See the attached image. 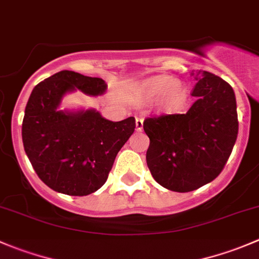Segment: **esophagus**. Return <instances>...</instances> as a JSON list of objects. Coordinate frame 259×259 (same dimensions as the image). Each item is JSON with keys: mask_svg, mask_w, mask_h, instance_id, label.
<instances>
[{"mask_svg": "<svg viewBox=\"0 0 259 259\" xmlns=\"http://www.w3.org/2000/svg\"><path fill=\"white\" fill-rule=\"evenodd\" d=\"M143 124H144L143 117H137V119H135V129H137V132H142Z\"/></svg>", "mask_w": 259, "mask_h": 259, "instance_id": "esophagus-1", "label": "esophagus"}]
</instances>
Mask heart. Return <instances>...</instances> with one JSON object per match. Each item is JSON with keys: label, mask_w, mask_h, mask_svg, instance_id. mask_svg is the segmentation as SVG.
Listing matches in <instances>:
<instances>
[{"label": "heart", "mask_w": 259, "mask_h": 259, "mask_svg": "<svg viewBox=\"0 0 259 259\" xmlns=\"http://www.w3.org/2000/svg\"><path fill=\"white\" fill-rule=\"evenodd\" d=\"M140 94L146 100H155L163 96L161 105L165 110H178L187 99L185 89L170 76H154L145 80Z\"/></svg>", "instance_id": "1"}]
</instances>
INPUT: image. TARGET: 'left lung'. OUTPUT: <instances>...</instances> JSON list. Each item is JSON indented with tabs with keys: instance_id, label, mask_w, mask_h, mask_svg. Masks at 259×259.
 Here are the masks:
<instances>
[{
	"instance_id": "obj_1",
	"label": "left lung",
	"mask_w": 259,
	"mask_h": 259,
	"mask_svg": "<svg viewBox=\"0 0 259 259\" xmlns=\"http://www.w3.org/2000/svg\"><path fill=\"white\" fill-rule=\"evenodd\" d=\"M197 100L185 114L144 120L150 139L146 164L169 190L192 192L221 174L238 135L236 95L227 81L208 71L193 72Z\"/></svg>"
}]
</instances>
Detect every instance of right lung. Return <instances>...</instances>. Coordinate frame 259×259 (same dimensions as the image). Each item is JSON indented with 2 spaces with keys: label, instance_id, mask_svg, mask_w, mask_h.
Returning a JSON list of instances; mask_svg holds the SVG:
<instances>
[{
  "label": "right lung",
  "instance_id": "1",
  "mask_svg": "<svg viewBox=\"0 0 259 259\" xmlns=\"http://www.w3.org/2000/svg\"><path fill=\"white\" fill-rule=\"evenodd\" d=\"M100 77L64 70L33 88L22 121V142L38 178L55 192L89 195L105 184L115 158L135 129L133 116L110 121L94 109L60 110L62 98L77 90L103 95Z\"/></svg>",
  "mask_w": 259,
  "mask_h": 259
}]
</instances>
